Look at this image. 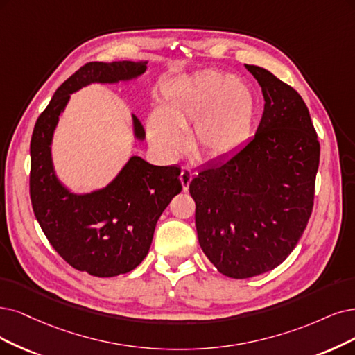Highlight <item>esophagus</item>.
Returning a JSON list of instances; mask_svg holds the SVG:
<instances>
[{
  "label": "esophagus",
  "mask_w": 355,
  "mask_h": 355,
  "mask_svg": "<svg viewBox=\"0 0 355 355\" xmlns=\"http://www.w3.org/2000/svg\"><path fill=\"white\" fill-rule=\"evenodd\" d=\"M193 178V174L191 171L187 169V168H182L181 169V174H180V181H181V186H182V190L187 191L189 190V186H190V181Z\"/></svg>",
  "instance_id": "obj_1"
}]
</instances>
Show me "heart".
Masks as SVG:
<instances>
[{"mask_svg": "<svg viewBox=\"0 0 355 355\" xmlns=\"http://www.w3.org/2000/svg\"><path fill=\"white\" fill-rule=\"evenodd\" d=\"M259 111L253 86L241 77L206 69L166 86L162 111L148 121L152 148L174 159L187 146L184 130L191 126L194 157L206 162L228 161L250 141Z\"/></svg>", "mask_w": 355, "mask_h": 355, "instance_id": "obj_1", "label": "heart"}]
</instances>
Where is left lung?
I'll return each instance as SVG.
<instances>
[{"label":"left lung","instance_id":"1","mask_svg":"<svg viewBox=\"0 0 355 355\" xmlns=\"http://www.w3.org/2000/svg\"><path fill=\"white\" fill-rule=\"evenodd\" d=\"M245 69L265 99L254 139L190 182L202 250L222 275L235 279L272 270L294 250L311 215L320 157L298 92L266 69Z\"/></svg>","mask_w":355,"mask_h":355}]
</instances>
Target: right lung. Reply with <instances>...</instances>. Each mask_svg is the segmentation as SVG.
Segmentation results:
<instances>
[{
	"label": "right lung",
	"instance_id": "obj_1",
	"mask_svg": "<svg viewBox=\"0 0 355 355\" xmlns=\"http://www.w3.org/2000/svg\"><path fill=\"white\" fill-rule=\"evenodd\" d=\"M146 64L87 62L57 89L31 140V200L39 225L70 266L99 278L133 270L148 256L157 219L182 189L181 169L131 156L107 186L78 194L57 177L51 144L71 94L92 83L133 80L146 71ZM131 118L135 139L144 140L139 118Z\"/></svg>",
	"mask_w": 355,
	"mask_h": 355
}]
</instances>
